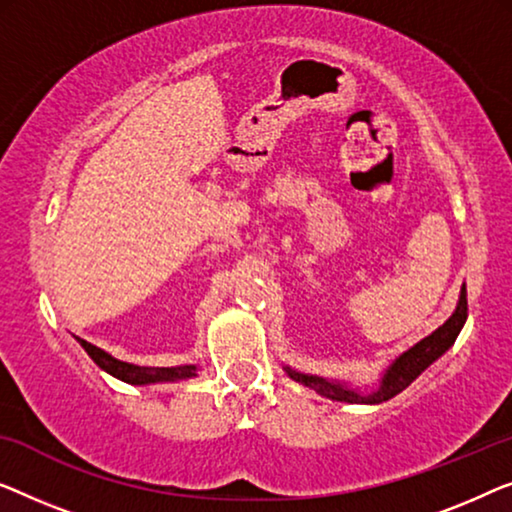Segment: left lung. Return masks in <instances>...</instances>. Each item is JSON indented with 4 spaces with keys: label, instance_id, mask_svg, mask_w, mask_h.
<instances>
[{
    "label": "left lung",
    "instance_id": "obj_1",
    "mask_svg": "<svg viewBox=\"0 0 512 512\" xmlns=\"http://www.w3.org/2000/svg\"><path fill=\"white\" fill-rule=\"evenodd\" d=\"M466 318H469V304H466V285H462L455 313H452L450 318L445 320L436 331H431L427 338H422L420 343H415L413 348L406 350L403 355L394 359V362L390 364V369H387L383 373V378H380L378 390H373L369 394H359L355 390H350V387H345L343 383H334V380H325L320 376H308V373L292 371L290 366H285V371L292 380L311 387V390H315L327 399L345 401V403L390 401L392 397H397L399 392L406 390V387L413 383V380L420 376L424 369H429V366L434 364L445 350H450V345L457 341V336H459V331H462Z\"/></svg>",
    "mask_w": 512,
    "mask_h": 512
}]
</instances>
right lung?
Returning <instances> with one entry per match:
<instances>
[{
	"instance_id": "1",
	"label": "right lung",
	"mask_w": 512,
	"mask_h": 512,
	"mask_svg": "<svg viewBox=\"0 0 512 512\" xmlns=\"http://www.w3.org/2000/svg\"><path fill=\"white\" fill-rule=\"evenodd\" d=\"M78 343L83 345V350L88 352L99 369L111 373L113 378L122 380L129 385H153V383H176V380H187L197 376V366L185 364V366H136L129 362H120V359L111 357L109 352L97 348L83 338H78Z\"/></svg>"
}]
</instances>
